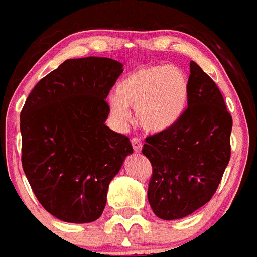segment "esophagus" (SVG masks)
<instances>
[{
  "instance_id": "obj_1",
  "label": "esophagus",
  "mask_w": 257,
  "mask_h": 257,
  "mask_svg": "<svg viewBox=\"0 0 257 257\" xmlns=\"http://www.w3.org/2000/svg\"><path fill=\"white\" fill-rule=\"evenodd\" d=\"M132 146H133L134 152H141V150H142V142H141L140 138H132Z\"/></svg>"
}]
</instances>
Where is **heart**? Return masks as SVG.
<instances>
[{
	"label": "heart",
	"mask_w": 257,
	"mask_h": 257,
	"mask_svg": "<svg viewBox=\"0 0 257 257\" xmlns=\"http://www.w3.org/2000/svg\"><path fill=\"white\" fill-rule=\"evenodd\" d=\"M188 78L172 65L142 66L128 74L110 97V111L120 123L128 120L126 107L134 108V119L147 133L172 129L183 116L188 102Z\"/></svg>",
	"instance_id": "heart-1"
}]
</instances>
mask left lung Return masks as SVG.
Masks as SVG:
<instances>
[{
    "label": "left lung",
    "instance_id": "left-lung-1",
    "mask_svg": "<svg viewBox=\"0 0 257 257\" xmlns=\"http://www.w3.org/2000/svg\"><path fill=\"white\" fill-rule=\"evenodd\" d=\"M188 107L169 131L146 138L152 165L147 198L157 218H186L209 202L230 159L232 116L214 80L189 64Z\"/></svg>",
    "mask_w": 257,
    "mask_h": 257
}]
</instances>
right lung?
Returning <instances> with one entry per match:
<instances>
[{
    "label": "right lung",
    "mask_w": 257,
    "mask_h": 257,
    "mask_svg": "<svg viewBox=\"0 0 257 257\" xmlns=\"http://www.w3.org/2000/svg\"><path fill=\"white\" fill-rule=\"evenodd\" d=\"M121 73L123 64L108 57L66 60L25 101L23 169L39 203L60 220L100 218L108 184L133 154L129 138L105 124V100Z\"/></svg>",
    "instance_id": "add662e5"
}]
</instances>
